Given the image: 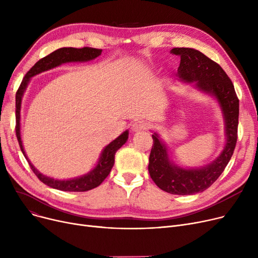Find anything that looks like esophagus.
<instances>
[{
    "label": "esophagus",
    "instance_id": "1",
    "mask_svg": "<svg viewBox=\"0 0 258 258\" xmlns=\"http://www.w3.org/2000/svg\"><path fill=\"white\" fill-rule=\"evenodd\" d=\"M147 127H148V123H147V122L143 121V120L137 121V122H135V123L132 124V131H133L134 133L144 131V130H146Z\"/></svg>",
    "mask_w": 258,
    "mask_h": 258
}]
</instances>
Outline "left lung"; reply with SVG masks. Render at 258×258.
I'll return each instance as SVG.
<instances>
[{
	"label": "left lung",
	"mask_w": 258,
	"mask_h": 258,
	"mask_svg": "<svg viewBox=\"0 0 258 258\" xmlns=\"http://www.w3.org/2000/svg\"><path fill=\"white\" fill-rule=\"evenodd\" d=\"M170 53L181 56L177 73L179 80L192 85L198 91L210 95L218 101L225 123L226 143L223 151L210 163L197 168L174 164L165 142L157 132L153 134L154 144L148 164L151 178L160 189L168 194L190 196L210 187L231 159L237 140L239 101L226 72L205 54L192 48H173Z\"/></svg>",
	"instance_id": "1"
}]
</instances>
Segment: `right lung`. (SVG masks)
Listing matches in <instances>:
<instances>
[{"mask_svg": "<svg viewBox=\"0 0 258 258\" xmlns=\"http://www.w3.org/2000/svg\"><path fill=\"white\" fill-rule=\"evenodd\" d=\"M101 49H95V48H60L57 49L54 52L50 53L49 55L45 56L44 58L39 59L31 69L27 72L25 75L22 84L17 92L16 95V119H17V126H16V133L18 141L21 147V151L25 158L28 161V163L32 169V171L35 173L36 177L42 181L44 184L48 185L51 188L58 189L61 191H88L91 189L99 186L102 181L107 177L108 173H110L111 169L114 166L115 163V154L119 150V148L123 145L127 139H128V131H124L122 133L119 137H117L115 140H113L110 144H107L103 151L100 154V157L98 159V162L96 166H95L91 171L88 173L80 175V177L74 178V179H68V180H58V179H53L47 175L40 173L30 162V160L27 157L23 142L21 137V107H22V98L24 96V93L28 87L31 77L42 73L46 72L48 70L53 69V68H56L62 63L66 62H86L93 60L96 57H98L101 54Z\"/></svg>", "mask_w": 258, "mask_h": 258, "instance_id": "1", "label": "right lung"}]
</instances>
